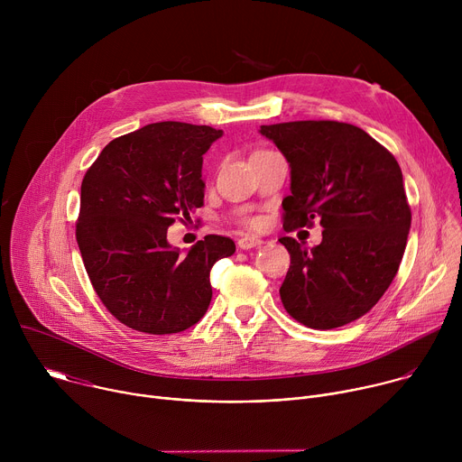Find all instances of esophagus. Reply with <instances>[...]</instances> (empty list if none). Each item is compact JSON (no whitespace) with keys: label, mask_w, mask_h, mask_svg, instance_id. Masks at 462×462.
Segmentation results:
<instances>
[{"label":"esophagus","mask_w":462,"mask_h":462,"mask_svg":"<svg viewBox=\"0 0 462 462\" xmlns=\"http://www.w3.org/2000/svg\"><path fill=\"white\" fill-rule=\"evenodd\" d=\"M263 241L259 237H254V236H245L237 241V246L241 250H248V248H254V246H259Z\"/></svg>","instance_id":"1"}]
</instances>
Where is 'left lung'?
<instances>
[{
    "label": "left lung",
    "mask_w": 462,
    "mask_h": 462,
    "mask_svg": "<svg viewBox=\"0 0 462 462\" xmlns=\"http://www.w3.org/2000/svg\"><path fill=\"white\" fill-rule=\"evenodd\" d=\"M291 168L285 230L319 219L321 243H280L291 267L280 289L287 312L310 328L358 319L382 298L411 226L399 162L364 129L335 120L261 125Z\"/></svg>",
    "instance_id": "left-lung-1"
}]
</instances>
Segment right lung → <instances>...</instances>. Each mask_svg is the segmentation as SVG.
Here are the masks:
<instances>
[{
	"mask_svg": "<svg viewBox=\"0 0 462 462\" xmlns=\"http://www.w3.org/2000/svg\"><path fill=\"white\" fill-rule=\"evenodd\" d=\"M223 131L186 122L148 124L111 141L80 188L77 241L106 309L148 335H173L199 321L212 300L210 269L236 252L207 236L184 254L168 228L203 207V155Z\"/></svg>",
	"mask_w": 462,
	"mask_h": 462,
	"instance_id": "add662e5",
	"label": "right lung"
}]
</instances>
